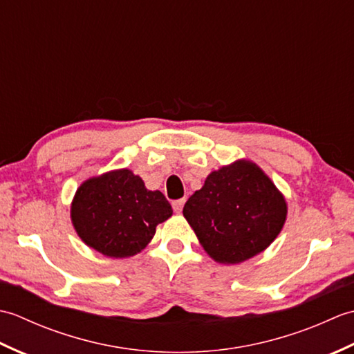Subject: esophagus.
Masks as SVG:
<instances>
[{
	"instance_id": "34e87169",
	"label": "esophagus",
	"mask_w": 354,
	"mask_h": 354,
	"mask_svg": "<svg viewBox=\"0 0 354 354\" xmlns=\"http://www.w3.org/2000/svg\"><path fill=\"white\" fill-rule=\"evenodd\" d=\"M184 204H185V199H178V201H173L171 202V207H173V209H175L176 213H181L183 208H184Z\"/></svg>"
}]
</instances>
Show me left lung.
Segmentation results:
<instances>
[{
  "label": "left lung",
  "instance_id": "left-lung-1",
  "mask_svg": "<svg viewBox=\"0 0 354 354\" xmlns=\"http://www.w3.org/2000/svg\"><path fill=\"white\" fill-rule=\"evenodd\" d=\"M183 213L209 257L237 265L274 242L288 204L257 164L237 160L209 173Z\"/></svg>",
  "mask_w": 354,
  "mask_h": 354
}]
</instances>
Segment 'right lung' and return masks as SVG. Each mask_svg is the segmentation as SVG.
I'll return each mask as SVG.
<instances>
[{
	"mask_svg": "<svg viewBox=\"0 0 354 354\" xmlns=\"http://www.w3.org/2000/svg\"><path fill=\"white\" fill-rule=\"evenodd\" d=\"M171 213L164 194L147 190L129 169L86 179L71 202V221L79 237L112 259L131 257L145 250L156 225Z\"/></svg>",
	"mask_w": 354,
	"mask_h": 354,
	"instance_id": "add662e5",
	"label": "right lung"
}]
</instances>
